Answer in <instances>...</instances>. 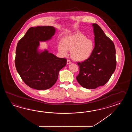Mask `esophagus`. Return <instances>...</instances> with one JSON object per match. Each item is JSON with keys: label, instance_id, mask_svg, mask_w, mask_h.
Here are the masks:
<instances>
[{"label": "esophagus", "instance_id": "34e87169", "mask_svg": "<svg viewBox=\"0 0 132 132\" xmlns=\"http://www.w3.org/2000/svg\"><path fill=\"white\" fill-rule=\"evenodd\" d=\"M71 63V61H70V60H69V59H67V65H69Z\"/></svg>", "mask_w": 132, "mask_h": 132}]
</instances>
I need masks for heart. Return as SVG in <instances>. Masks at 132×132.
<instances>
[{
    "label": "heart",
    "mask_w": 132,
    "mask_h": 132,
    "mask_svg": "<svg viewBox=\"0 0 132 132\" xmlns=\"http://www.w3.org/2000/svg\"><path fill=\"white\" fill-rule=\"evenodd\" d=\"M94 43L93 40L83 34L76 33L65 37L62 40V44L58 45L59 53L66 56L67 51H70L71 58L76 61H84L89 59L93 54Z\"/></svg>",
    "instance_id": "b5f03b06"
}]
</instances>
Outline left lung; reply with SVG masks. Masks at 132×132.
Returning a JSON list of instances; mask_svg holds the SVG:
<instances>
[{
	"mask_svg": "<svg viewBox=\"0 0 132 132\" xmlns=\"http://www.w3.org/2000/svg\"><path fill=\"white\" fill-rule=\"evenodd\" d=\"M95 47L90 58L77 63L80 72L76 80L82 87L88 89L103 86L116 68V49L112 40L97 23H93Z\"/></svg>",
	"mask_w": 132,
	"mask_h": 132,
	"instance_id": "left-lung-1",
	"label": "left lung"
}]
</instances>
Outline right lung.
<instances>
[{"instance_id": "add662e5", "label": "right lung", "mask_w": 132, "mask_h": 132, "mask_svg": "<svg viewBox=\"0 0 132 132\" xmlns=\"http://www.w3.org/2000/svg\"><path fill=\"white\" fill-rule=\"evenodd\" d=\"M55 32L53 26L32 27L17 43L16 69L23 81L31 88H51L57 81L59 71L67 64L65 59L59 58L46 49L39 50V42L51 39Z\"/></svg>"}]
</instances>
